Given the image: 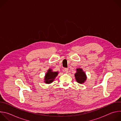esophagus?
<instances>
[{"instance_id":"1","label":"esophagus","mask_w":121,"mask_h":121,"mask_svg":"<svg viewBox=\"0 0 121 121\" xmlns=\"http://www.w3.org/2000/svg\"><path fill=\"white\" fill-rule=\"evenodd\" d=\"M64 71L66 73H67L68 72V68H64Z\"/></svg>"}]
</instances>
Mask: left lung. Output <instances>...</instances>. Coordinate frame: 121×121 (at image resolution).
Masks as SVG:
<instances>
[{
	"label": "left lung",
	"mask_w": 121,
	"mask_h": 121,
	"mask_svg": "<svg viewBox=\"0 0 121 121\" xmlns=\"http://www.w3.org/2000/svg\"><path fill=\"white\" fill-rule=\"evenodd\" d=\"M76 79L77 81L80 84L84 83L86 79V76L81 68H78L77 69V73L75 74Z\"/></svg>",
	"instance_id": "left-lung-1"
}]
</instances>
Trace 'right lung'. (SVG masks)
<instances>
[{
  "mask_svg": "<svg viewBox=\"0 0 121 121\" xmlns=\"http://www.w3.org/2000/svg\"><path fill=\"white\" fill-rule=\"evenodd\" d=\"M57 72H52L51 69H49L45 75L44 82H45V83L47 84L52 83L54 81V79L57 76Z\"/></svg>",
  "mask_w": 121,
  "mask_h": 121,
  "instance_id": "obj_1",
  "label": "right lung"
}]
</instances>
